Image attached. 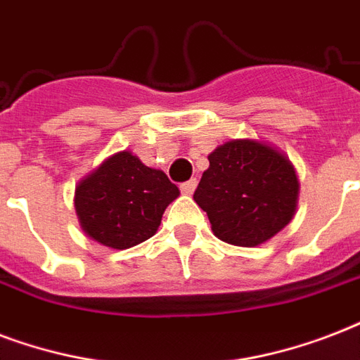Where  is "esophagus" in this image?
<instances>
[{"label": "esophagus", "mask_w": 360, "mask_h": 360, "mask_svg": "<svg viewBox=\"0 0 360 360\" xmlns=\"http://www.w3.org/2000/svg\"><path fill=\"white\" fill-rule=\"evenodd\" d=\"M195 188H197V180H188V182H184L182 186H180V189H182L184 195H191L195 191Z\"/></svg>", "instance_id": "1"}]
</instances>
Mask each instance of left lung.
Segmentation results:
<instances>
[{
    "instance_id": "obj_1",
    "label": "left lung",
    "mask_w": 360,
    "mask_h": 360,
    "mask_svg": "<svg viewBox=\"0 0 360 360\" xmlns=\"http://www.w3.org/2000/svg\"><path fill=\"white\" fill-rule=\"evenodd\" d=\"M208 161L193 199L219 240L255 248L293 219L299 178L280 150L253 139H235L214 150Z\"/></svg>"
}]
</instances>
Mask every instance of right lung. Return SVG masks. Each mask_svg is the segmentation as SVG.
<instances>
[{"mask_svg": "<svg viewBox=\"0 0 360 360\" xmlns=\"http://www.w3.org/2000/svg\"><path fill=\"white\" fill-rule=\"evenodd\" d=\"M180 191L160 169L124 150L105 160L75 189L84 233L103 246L127 250L148 240Z\"/></svg>", "mask_w": 360, "mask_h": 360, "instance_id": "right-lung-1", "label": "right lung"}]
</instances>
